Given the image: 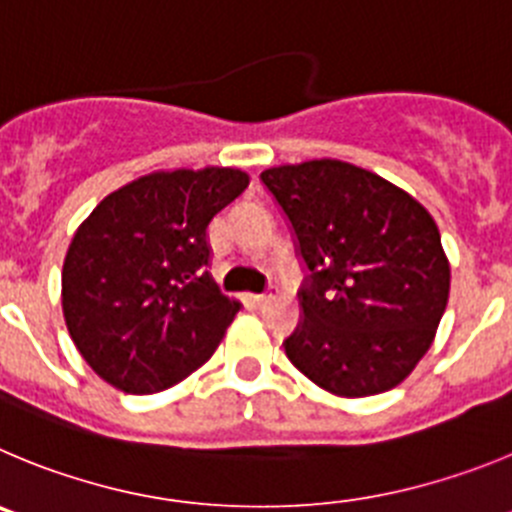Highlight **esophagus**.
<instances>
[{
    "instance_id": "34e87169",
    "label": "esophagus",
    "mask_w": 512,
    "mask_h": 512,
    "mask_svg": "<svg viewBox=\"0 0 512 512\" xmlns=\"http://www.w3.org/2000/svg\"><path fill=\"white\" fill-rule=\"evenodd\" d=\"M270 293H252V296H247V301L252 303V306H265L267 301H270Z\"/></svg>"
}]
</instances>
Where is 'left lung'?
<instances>
[{
  "instance_id": "8db88e82",
  "label": "left lung",
  "mask_w": 512,
  "mask_h": 512,
  "mask_svg": "<svg viewBox=\"0 0 512 512\" xmlns=\"http://www.w3.org/2000/svg\"><path fill=\"white\" fill-rule=\"evenodd\" d=\"M308 267L303 321L285 339L326 393L367 398L416 370L449 301L451 267L434 216L411 193L344 160L262 170Z\"/></svg>"
}]
</instances>
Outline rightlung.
Segmentation results:
<instances>
[{
    "instance_id": "obj_1",
    "label": "right lung",
    "mask_w": 512,
    "mask_h": 512,
    "mask_svg": "<svg viewBox=\"0 0 512 512\" xmlns=\"http://www.w3.org/2000/svg\"><path fill=\"white\" fill-rule=\"evenodd\" d=\"M239 168L155 170L96 204L63 260L68 334L91 370L132 395L168 390L216 352L242 303L206 270L209 224L245 191Z\"/></svg>"
}]
</instances>
